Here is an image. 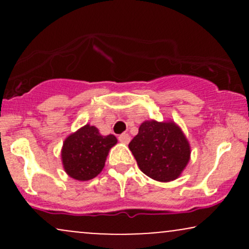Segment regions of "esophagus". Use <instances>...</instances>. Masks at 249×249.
<instances>
[{
	"mask_svg": "<svg viewBox=\"0 0 249 249\" xmlns=\"http://www.w3.org/2000/svg\"><path fill=\"white\" fill-rule=\"evenodd\" d=\"M118 139H119V142H123V144H128V142H130V141H131V137L128 136L127 133H123L118 137Z\"/></svg>",
	"mask_w": 249,
	"mask_h": 249,
	"instance_id": "obj_1",
	"label": "esophagus"
}]
</instances>
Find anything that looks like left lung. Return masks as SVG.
<instances>
[{"instance_id": "obj_1", "label": "left lung", "mask_w": 249, "mask_h": 249, "mask_svg": "<svg viewBox=\"0 0 249 249\" xmlns=\"http://www.w3.org/2000/svg\"><path fill=\"white\" fill-rule=\"evenodd\" d=\"M142 173L157 181H173L191 159V145L173 121L142 122L128 144Z\"/></svg>"}]
</instances>
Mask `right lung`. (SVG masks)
<instances>
[{
	"label": "right lung",
	"instance_id": "obj_1",
	"mask_svg": "<svg viewBox=\"0 0 249 249\" xmlns=\"http://www.w3.org/2000/svg\"><path fill=\"white\" fill-rule=\"evenodd\" d=\"M117 142L113 134L102 136L93 125L78 128L63 142L61 159L65 173L79 181L93 179L103 171L107 154Z\"/></svg>",
	"mask_w": 249,
	"mask_h": 249
}]
</instances>
